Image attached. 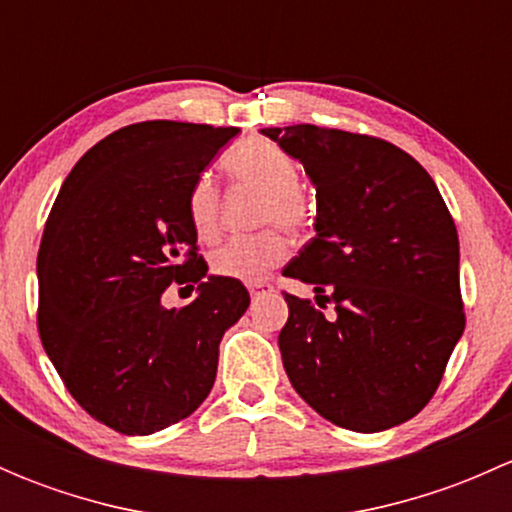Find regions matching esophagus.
Instances as JSON below:
<instances>
[{
  "label": "esophagus",
  "mask_w": 512,
  "mask_h": 512,
  "mask_svg": "<svg viewBox=\"0 0 512 512\" xmlns=\"http://www.w3.org/2000/svg\"><path fill=\"white\" fill-rule=\"evenodd\" d=\"M247 289H250V294H252V297H260V294H265V292H272V285H270V282L260 280V282H250V285H247Z\"/></svg>",
  "instance_id": "esophagus-1"
}]
</instances>
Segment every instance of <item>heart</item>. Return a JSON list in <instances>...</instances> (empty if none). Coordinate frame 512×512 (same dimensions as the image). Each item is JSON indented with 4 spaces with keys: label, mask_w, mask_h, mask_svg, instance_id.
Here are the masks:
<instances>
[{
    "label": "heart",
    "mask_w": 512,
    "mask_h": 512,
    "mask_svg": "<svg viewBox=\"0 0 512 512\" xmlns=\"http://www.w3.org/2000/svg\"><path fill=\"white\" fill-rule=\"evenodd\" d=\"M227 178L235 185L262 193L260 225H280L292 235H302L314 223V203L299 188L297 160L270 141H245L223 160ZM185 213L195 237L210 242L220 230V190L213 178L200 175L185 195ZM289 257V240L275 227L247 237H232L213 252V272L227 280L260 282Z\"/></svg>",
    "instance_id": "obj_1"
}]
</instances>
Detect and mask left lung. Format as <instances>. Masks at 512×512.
<instances>
[{
    "mask_svg": "<svg viewBox=\"0 0 512 512\" xmlns=\"http://www.w3.org/2000/svg\"><path fill=\"white\" fill-rule=\"evenodd\" d=\"M317 188V237L282 275V364L294 391L327 421L376 433L414 418L436 394L466 327L458 232L423 165L394 143L309 123L262 128Z\"/></svg>",
    "mask_w": 512,
    "mask_h": 512,
    "instance_id": "obj_1",
    "label": "left lung"
}]
</instances>
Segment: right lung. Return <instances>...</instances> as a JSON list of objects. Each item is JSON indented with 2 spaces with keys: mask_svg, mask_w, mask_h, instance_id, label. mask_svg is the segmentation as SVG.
<instances>
[{
  "mask_svg": "<svg viewBox=\"0 0 512 512\" xmlns=\"http://www.w3.org/2000/svg\"><path fill=\"white\" fill-rule=\"evenodd\" d=\"M237 128L143 121L81 156L41 237L39 337L81 409L126 436L190 416L215 384L225 329L245 314L242 282L208 275L185 195ZM199 285L183 310L159 297Z\"/></svg>",
  "mask_w": 512,
  "mask_h": 512,
  "instance_id": "right-lung-1",
  "label": "right lung"
}]
</instances>
